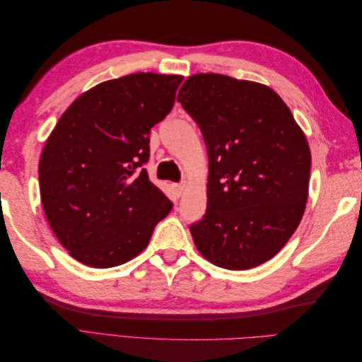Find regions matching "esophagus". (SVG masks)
<instances>
[{
    "label": "esophagus",
    "instance_id": "esophagus-1",
    "mask_svg": "<svg viewBox=\"0 0 362 362\" xmlns=\"http://www.w3.org/2000/svg\"><path fill=\"white\" fill-rule=\"evenodd\" d=\"M175 190H177L178 196H181L185 190V184H175Z\"/></svg>",
    "mask_w": 362,
    "mask_h": 362
}]
</instances>
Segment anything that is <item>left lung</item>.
I'll use <instances>...</instances> for the list:
<instances>
[{"mask_svg": "<svg viewBox=\"0 0 362 362\" xmlns=\"http://www.w3.org/2000/svg\"><path fill=\"white\" fill-rule=\"evenodd\" d=\"M177 100L199 125L208 152L206 211L190 225L193 242L214 266L257 267L302 221L308 140L281 96L261 83L196 74Z\"/></svg>", "mask_w": 362, "mask_h": 362, "instance_id": "obj_1", "label": "left lung"}]
</instances>
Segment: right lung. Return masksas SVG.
Returning <instances> with one entry per match:
<instances>
[{"label": "right lung", "instance_id": "add662e5", "mask_svg": "<svg viewBox=\"0 0 362 362\" xmlns=\"http://www.w3.org/2000/svg\"><path fill=\"white\" fill-rule=\"evenodd\" d=\"M184 76L139 72L96 84L68 107L39 160L40 201L69 255L95 269L148 246L172 202L148 178L151 128L169 115Z\"/></svg>", "mask_w": 362, "mask_h": 362}]
</instances>
